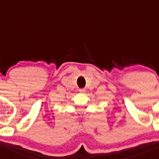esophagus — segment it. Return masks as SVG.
<instances>
[{"instance_id":"esophagus-1","label":"esophagus","mask_w":159,"mask_h":159,"mask_svg":"<svg viewBox=\"0 0 159 159\" xmlns=\"http://www.w3.org/2000/svg\"><path fill=\"white\" fill-rule=\"evenodd\" d=\"M85 91H86V90L84 89V88H81V89L79 90V92H81V93H84V92H85Z\"/></svg>"}]
</instances>
